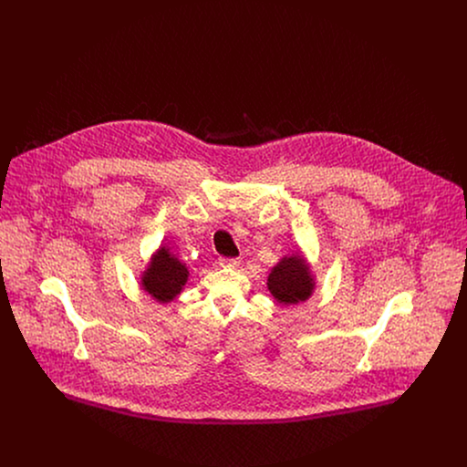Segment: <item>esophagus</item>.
Returning a JSON list of instances; mask_svg holds the SVG:
<instances>
[{"label":"esophagus","mask_w":467,"mask_h":467,"mask_svg":"<svg viewBox=\"0 0 467 467\" xmlns=\"http://www.w3.org/2000/svg\"><path fill=\"white\" fill-rule=\"evenodd\" d=\"M239 259H228V257H219V266L223 267H235L239 266Z\"/></svg>","instance_id":"1"}]
</instances>
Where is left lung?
Segmentation results:
<instances>
[{
    "mask_svg": "<svg viewBox=\"0 0 467 467\" xmlns=\"http://www.w3.org/2000/svg\"><path fill=\"white\" fill-rule=\"evenodd\" d=\"M267 289L278 304L293 306L306 302L315 291V278L306 259L296 254L280 259L267 276Z\"/></svg>",
    "mask_w": 467,
    "mask_h": 467,
    "instance_id": "1",
    "label": "left lung"
}]
</instances>
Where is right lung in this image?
Masks as SVG:
<instances>
[{
  "mask_svg": "<svg viewBox=\"0 0 467 467\" xmlns=\"http://www.w3.org/2000/svg\"><path fill=\"white\" fill-rule=\"evenodd\" d=\"M189 280V267L161 246L141 275V287L160 304L174 300Z\"/></svg>",
  "mask_w": 467,
  "mask_h": 467,
  "instance_id": "add662e5",
  "label": "right lung"
}]
</instances>
